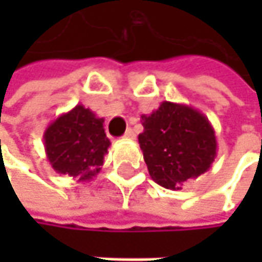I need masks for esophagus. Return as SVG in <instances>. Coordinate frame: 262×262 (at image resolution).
<instances>
[{
    "mask_svg": "<svg viewBox=\"0 0 262 262\" xmlns=\"http://www.w3.org/2000/svg\"><path fill=\"white\" fill-rule=\"evenodd\" d=\"M135 136H136V135H135V130H133V129H127L126 133H124V138H127V139H135Z\"/></svg>",
    "mask_w": 262,
    "mask_h": 262,
    "instance_id": "1",
    "label": "esophagus"
}]
</instances>
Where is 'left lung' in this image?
I'll use <instances>...</instances> for the list:
<instances>
[{
  "mask_svg": "<svg viewBox=\"0 0 262 262\" xmlns=\"http://www.w3.org/2000/svg\"><path fill=\"white\" fill-rule=\"evenodd\" d=\"M144 132L138 141L150 178L167 189L208 171L217 156V138L209 120L197 109L162 101L150 115H141Z\"/></svg>",
  "mask_w": 262,
  "mask_h": 262,
  "instance_id": "8db88e82",
  "label": "left lung"
}]
</instances>
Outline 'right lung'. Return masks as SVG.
Here are the masks:
<instances>
[{
  "label": "right lung",
  "mask_w": 262,
  "mask_h": 262,
  "mask_svg": "<svg viewBox=\"0 0 262 262\" xmlns=\"http://www.w3.org/2000/svg\"><path fill=\"white\" fill-rule=\"evenodd\" d=\"M104 118L77 104L59 115L43 132V145L51 168L59 174L92 181L101 170L111 145L104 133Z\"/></svg>",
  "instance_id": "obj_1"
}]
</instances>
